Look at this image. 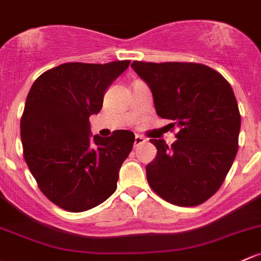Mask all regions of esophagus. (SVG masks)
Segmentation results:
<instances>
[{"label":"esophagus","instance_id":"34e87169","mask_svg":"<svg viewBox=\"0 0 261 261\" xmlns=\"http://www.w3.org/2000/svg\"><path fill=\"white\" fill-rule=\"evenodd\" d=\"M145 141H146V139L142 138V136H140V135H136L135 136V142H134V145H135V147H136V146H139V145L144 144Z\"/></svg>","mask_w":261,"mask_h":261}]
</instances>
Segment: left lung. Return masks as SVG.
<instances>
[{
	"label": "left lung",
	"mask_w": 261,
	"mask_h": 261,
	"mask_svg": "<svg viewBox=\"0 0 261 261\" xmlns=\"http://www.w3.org/2000/svg\"><path fill=\"white\" fill-rule=\"evenodd\" d=\"M151 89L156 114L172 120L177 140L150 139L158 155L146 166L150 188L177 206H196L223 185L239 147L241 117L223 75L196 62L134 61Z\"/></svg>",
	"instance_id": "obj_1"
}]
</instances>
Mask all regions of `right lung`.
I'll return each mask as SVG.
<instances>
[{
    "instance_id": "obj_1",
    "label": "right lung",
    "mask_w": 261,
    "mask_h": 261,
    "mask_svg": "<svg viewBox=\"0 0 261 261\" xmlns=\"http://www.w3.org/2000/svg\"><path fill=\"white\" fill-rule=\"evenodd\" d=\"M130 60L109 64L67 62L32 84L21 117L23 158L51 202L81 213L109 199L135 135L117 130L90 139V116L98 114L106 89Z\"/></svg>"
}]
</instances>
